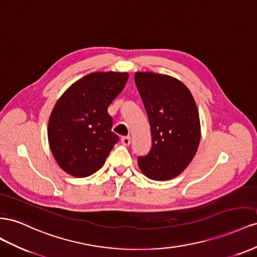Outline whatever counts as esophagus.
Listing matches in <instances>:
<instances>
[{
  "mask_svg": "<svg viewBox=\"0 0 257 257\" xmlns=\"http://www.w3.org/2000/svg\"><path fill=\"white\" fill-rule=\"evenodd\" d=\"M120 142H121L122 145L128 146V145H130V143H131V138H130V137H122V138L120 139Z\"/></svg>",
  "mask_w": 257,
  "mask_h": 257,
  "instance_id": "obj_1",
  "label": "esophagus"
}]
</instances>
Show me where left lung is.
<instances>
[{
	"label": "left lung",
	"mask_w": 257,
	"mask_h": 257,
	"mask_svg": "<svg viewBox=\"0 0 257 257\" xmlns=\"http://www.w3.org/2000/svg\"><path fill=\"white\" fill-rule=\"evenodd\" d=\"M135 82L149 116L152 149L138 165L146 177L167 181L193 160L200 142V120L188 88L181 80L153 72H137Z\"/></svg>",
	"instance_id": "1"
}]
</instances>
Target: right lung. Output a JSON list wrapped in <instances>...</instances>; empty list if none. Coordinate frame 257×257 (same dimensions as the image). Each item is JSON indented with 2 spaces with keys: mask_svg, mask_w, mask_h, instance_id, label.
Here are the masks:
<instances>
[{
  "mask_svg": "<svg viewBox=\"0 0 257 257\" xmlns=\"http://www.w3.org/2000/svg\"><path fill=\"white\" fill-rule=\"evenodd\" d=\"M128 73L94 72L71 85L57 101L48 121L50 151L63 171L86 178L98 171L118 136L107 107L128 80Z\"/></svg>",
  "mask_w": 257,
  "mask_h": 257,
  "instance_id": "1",
  "label": "right lung"
}]
</instances>
